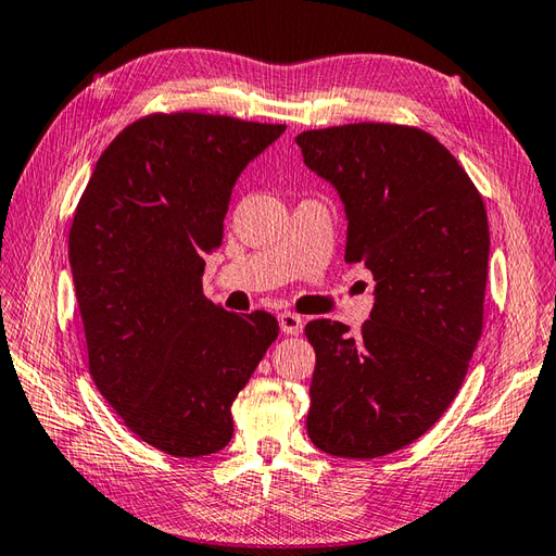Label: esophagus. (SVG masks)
<instances>
[{
	"instance_id": "esophagus-1",
	"label": "esophagus",
	"mask_w": 556,
	"mask_h": 556,
	"mask_svg": "<svg viewBox=\"0 0 556 556\" xmlns=\"http://www.w3.org/2000/svg\"><path fill=\"white\" fill-rule=\"evenodd\" d=\"M279 327L283 333H289V337H299V333L303 331V317L293 315V313H281Z\"/></svg>"
}]
</instances>
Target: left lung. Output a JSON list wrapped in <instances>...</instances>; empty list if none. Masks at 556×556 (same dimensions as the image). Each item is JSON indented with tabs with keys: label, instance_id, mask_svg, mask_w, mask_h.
Returning <instances> with one entry per match:
<instances>
[{
	"label": "left lung",
	"instance_id": "obj_1",
	"mask_svg": "<svg viewBox=\"0 0 556 556\" xmlns=\"http://www.w3.org/2000/svg\"><path fill=\"white\" fill-rule=\"evenodd\" d=\"M295 144L343 201L345 263L377 281L359 337L341 321H307L317 355L307 435L333 457H383L429 431L467 377L483 329L485 205L419 127L353 123Z\"/></svg>",
	"mask_w": 556,
	"mask_h": 556
}]
</instances>
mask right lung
I'll return each mask as SVG.
<instances>
[{"instance_id":"add662e5","label":"right lung","mask_w":556,"mask_h":556,"mask_svg":"<svg viewBox=\"0 0 556 556\" xmlns=\"http://www.w3.org/2000/svg\"><path fill=\"white\" fill-rule=\"evenodd\" d=\"M287 125L153 113L101 153L73 217L68 257L89 374L141 441L203 457L235 433L231 403L279 333L255 309L203 295L231 189Z\"/></svg>"}]
</instances>
